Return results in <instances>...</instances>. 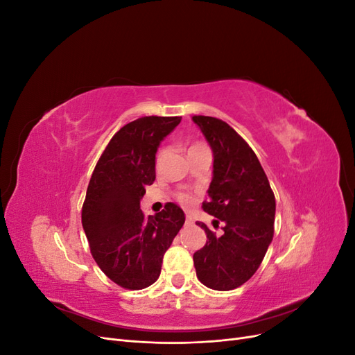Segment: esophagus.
Here are the masks:
<instances>
[{
    "mask_svg": "<svg viewBox=\"0 0 355 355\" xmlns=\"http://www.w3.org/2000/svg\"><path fill=\"white\" fill-rule=\"evenodd\" d=\"M185 222H187V225H192V223H194V219H192V216H189V214H187Z\"/></svg>",
    "mask_w": 355,
    "mask_h": 355,
    "instance_id": "34e87169",
    "label": "esophagus"
}]
</instances>
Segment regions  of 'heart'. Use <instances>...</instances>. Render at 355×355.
Segmentation results:
<instances>
[{
  "instance_id": "obj_1",
  "label": "heart",
  "mask_w": 355,
  "mask_h": 355,
  "mask_svg": "<svg viewBox=\"0 0 355 355\" xmlns=\"http://www.w3.org/2000/svg\"><path fill=\"white\" fill-rule=\"evenodd\" d=\"M200 146H202V145H200V144H197V145H192L189 149H194V148H200ZM163 151H161L159 154H158V157H157V163H159V161H161V158H163ZM178 200L182 202V204H185V206H188V204L191 202V196H188V194H179L178 196Z\"/></svg>"
}]
</instances>
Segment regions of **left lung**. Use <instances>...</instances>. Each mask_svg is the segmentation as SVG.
I'll return each instance as SVG.
<instances>
[{
    "mask_svg": "<svg viewBox=\"0 0 355 355\" xmlns=\"http://www.w3.org/2000/svg\"><path fill=\"white\" fill-rule=\"evenodd\" d=\"M213 153V178L207 211L223 223L216 235L207 225H198L207 235L206 245L194 253L198 280L213 290L240 287L257 271L272 241L275 197L253 149L225 121L213 116H192Z\"/></svg>",
    "mask_w": 355,
    "mask_h": 355,
    "instance_id": "8db88e82",
    "label": "left lung"
}]
</instances>
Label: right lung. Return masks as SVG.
<instances>
[{
  "instance_id": "add662e5",
  "label": "right lung",
  "mask_w": 355,
  "mask_h": 355,
  "mask_svg": "<svg viewBox=\"0 0 355 355\" xmlns=\"http://www.w3.org/2000/svg\"><path fill=\"white\" fill-rule=\"evenodd\" d=\"M182 116H142L118 130L90 179L81 222L93 259L105 275L124 288L141 290L155 283L163 257L185 213L167 202L145 216L141 200L155 180V154Z\"/></svg>"
}]
</instances>
